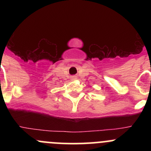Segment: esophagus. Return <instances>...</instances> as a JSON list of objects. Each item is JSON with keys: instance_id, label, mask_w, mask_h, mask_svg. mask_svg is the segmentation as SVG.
Masks as SVG:
<instances>
[{"instance_id": "obj_1", "label": "esophagus", "mask_w": 151, "mask_h": 151, "mask_svg": "<svg viewBox=\"0 0 151 151\" xmlns=\"http://www.w3.org/2000/svg\"><path fill=\"white\" fill-rule=\"evenodd\" d=\"M77 79V77H76V76H73V77H72V79H73V80H74V79Z\"/></svg>"}]
</instances>
